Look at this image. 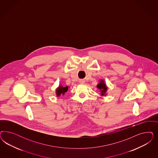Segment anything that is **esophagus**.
I'll return each mask as SVG.
<instances>
[{"label": "esophagus", "mask_w": 158, "mask_h": 158, "mask_svg": "<svg viewBox=\"0 0 158 158\" xmlns=\"http://www.w3.org/2000/svg\"><path fill=\"white\" fill-rule=\"evenodd\" d=\"M79 82H80V84H84V83L85 82V81H84V80H79Z\"/></svg>", "instance_id": "34e87169"}]
</instances>
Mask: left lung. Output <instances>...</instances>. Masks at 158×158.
<instances>
[{
    "label": "left lung",
    "instance_id": "left-lung-1",
    "mask_svg": "<svg viewBox=\"0 0 158 158\" xmlns=\"http://www.w3.org/2000/svg\"><path fill=\"white\" fill-rule=\"evenodd\" d=\"M97 87L98 89H99V90H101V94L102 96H106V92L107 91V87L105 84L104 81H103L102 80L99 81V83L97 85Z\"/></svg>",
    "mask_w": 158,
    "mask_h": 158
}]
</instances>
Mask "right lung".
<instances>
[{"instance_id": "right-lung-1", "label": "right lung", "mask_w": 158, "mask_h": 158, "mask_svg": "<svg viewBox=\"0 0 158 158\" xmlns=\"http://www.w3.org/2000/svg\"><path fill=\"white\" fill-rule=\"evenodd\" d=\"M68 90V87H62L61 85L58 87L56 90V95L57 97H59L60 95H64L65 92H66Z\"/></svg>"}]
</instances>
